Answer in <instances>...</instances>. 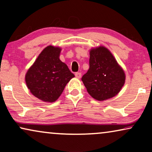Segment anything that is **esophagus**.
Wrapping results in <instances>:
<instances>
[{"instance_id":"esophagus-1","label":"esophagus","mask_w":152,"mask_h":152,"mask_svg":"<svg viewBox=\"0 0 152 152\" xmlns=\"http://www.w3.org/2000/svg\"><path fill=\"white\" fill-rule=\"evenodd\" d=\"M75 77L77 78H78V79H80L81 77H82V73H81V72H75Z\"/></svg>"}]
</instances>
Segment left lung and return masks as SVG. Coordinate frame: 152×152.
<instances>
[{"mask_svg": "<svg viewBox=\"0 0 152 152\" xmlns=\"http://www.w3.org/2000/svg\"><path fill=\"white\" fill-rule=\"evenodd\" d=\"M89 66L82 81L93 98L103 101L120 92L125 75L109 50L102 46L91 50Z\"/></svg>", "mask_w": 152, "mask_h": 152, "instance_id": "8db88e82", "label": "left lung"}]
</instances>
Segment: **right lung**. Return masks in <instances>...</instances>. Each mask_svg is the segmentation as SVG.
I'll return each instance as SVG.
<instances>
[{"label":"right lung","mask_w":152,"mask_h":152,"mask_svg":"<svg viewBox=\"0 0 152 152\" xmlns=\"http://www.w3.org/2000/svg\"><path fill=\"white\" fill-rule=\"evenodd\" d=\"M61 48L49 45L41 52L26 75L27 86L41 100L53 102L75 75L59 59Z\"/></svg>","instance_id":"obj_1"}]
</instances>
